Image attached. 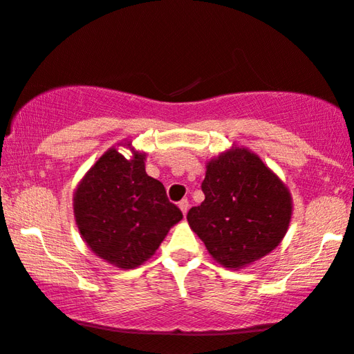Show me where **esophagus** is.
<instances>
[{
	"label": "esophagus",
	"mask_w": 354,
	"mask_h": 354,
	"mask_svg": "<svg viewBox=\"0 0 354 354\" xmlns=\"http://www.w3.org/2000/svg\"><path fill=\"white\" fill-rule=\"evenodd\" d=\"M178 207H180V210L183 212V215L187 214V210H189V201L187 199H183L180 204H178Z\"/></svg>",
	"instance_id": "obj_1"
}]
</instances>
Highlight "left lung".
Listing matches in <instances>:
<instances>
[{"label": "left lung", "instance_id": "left-lung-1", "mask_svg": "<svg viewBox=\"0 0 354 354\" xmlns=\"http://www.w3.org/2000/svg\"><path fill=\"white\" fill-rule=\"evenodd\" d=\"M205 199L187 212L191 230L220 266L248 267L285 238L293 214L288 186L257 153L232 145L205 165Z\"/></svg>", "mask_w": 354, "mask_h": 354}]
</instances>
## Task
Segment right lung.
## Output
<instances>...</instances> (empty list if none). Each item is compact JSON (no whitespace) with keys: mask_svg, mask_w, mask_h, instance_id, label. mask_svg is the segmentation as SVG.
Wrapping results in <instances>:
<instances>
[{"mask_svg":"<svg viewBox=\"0 0 354 354\" xmlns=\"http://www.w3.org/2000/svg\"><path fill=\"white\" fill-rule=\"evenodd\" d=\"M118 147L129 148L131 158ZM73 209L84 243L122 270L149 261L169 228L183 218L162 183L145 173V153L131 140L108 149L84 174L74 191Z\"/></svg>","mask_w":354,"mask_h":354,"instance_id":"1","label":"right lung"}]
</instances>
